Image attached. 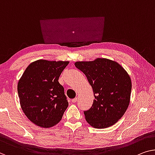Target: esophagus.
I'll list each match as a JSON object with an SVG mask.
<instances>
[{
  "label": "esophagus",
  "mask_w": 155,
  "mask_h": 155,
  "mask_svg": "<svg viewBox=\"0 0 155 155\" xmlns=\"http://www.w3.org/2000/svg\"><path fill=\"white\" fill-rule=\"evenodd\" d=\"M77 97L74 98V99H72V100H71V102H73V103L77 102Z\"/></svg>",
  "instance_id": "1"
}]
</instances>
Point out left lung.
I'll list each match as a JSON object with an SVG mask.
<instances>
[{"instance_id":"obj_1","label":"left lung","mask_w":155,"mask_h":155,"mask_svg":"<svg viewBox=\"0 0 155 155\" xmlns=\"http://www.w3.org/2000/svg\"><path fill=\"white\" fill-rule=\"evenodd\" d=\"M92 87L94 100L84 111L86 121L97 129L114 125L123 116L130 101L131 78L115 61L97 58L93 61L76 62Z\"/></svg>"}]
</instances>
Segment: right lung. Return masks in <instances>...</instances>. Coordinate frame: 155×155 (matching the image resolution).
<instances>
[{
	"instance_id": "obj_1",
	"label": "right lung",
	"mask_w": 155,
	"mask_h": 155,
	"mask_svg": "<svg viewBox=\"0 0 155 155\" xmlns=\"http://www.w3.org/2000/svg\"><path fill=\"white\" fill-rule=\"evenodd\" d=\"M68 64V61L38 60L28 66L18 81L21 107L36 125L48 128L61 120L68 101L58 78Z\"/></svg>"
}]
</instances>
